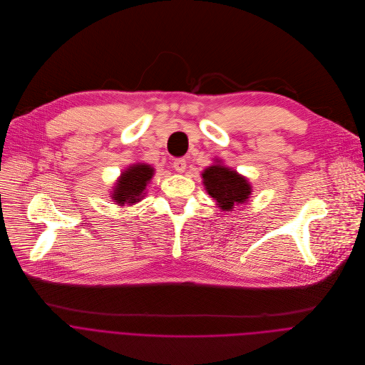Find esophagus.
Returning a JSON list of instances; mask_svg holds the SVG:
<instances>
[{"label": "esophagus", "instance_id": "34e87169", "mask_svg": "<svg viewBox=\"0 0 365 365\" xmlns=\"http://www.w3.org/2000/svg\"><path fill=\"white\" fill-rule=\"evenodd\" d=\"M173 167H174V170H175L177 173H184V171H185V167H187V163H185L184 158H177V160H174Z\"/></svg>", "mask_w": 365, "mask_h": 365}]
</instances>
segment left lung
Segmentation results:
<instances>
[{"mask_svg":"<svg viewBox=\"0 0 365 365\" xmlns=\"http://www.w3.org/2000/svg\"><path fill=\"white\" fill-rule=\"evenodd\" d=\"M202 182L207 192L223 211H233L239 204L247 202L252 194L250 182L220 161L204 170Z\"/></svg>","mask_w":365,"mask_h":365,"instance_id":"8db88e82","label":"left lung"}]
</instances>
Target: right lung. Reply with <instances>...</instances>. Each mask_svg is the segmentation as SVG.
Here are the masks:
<instances>
[{"instance_id": "add662e5", "label": "right lung", "mask_w": 365, "mask_h": 365, "mask_svg": "<svg viewBox=\"0 0 365 365\" xmlns=\"http://www.w3.org/2000/svg\"><path fill=\"white\" fill-rule=\"evenodd\" d=\"M153 175L154 168L148 164L138 163L130 165L120 174L119 180L116 181L113 191L110 192L112 200H115V202L119 205H130L140 201L145 194V188H147Z\"/></svg>"}]
</instances>
